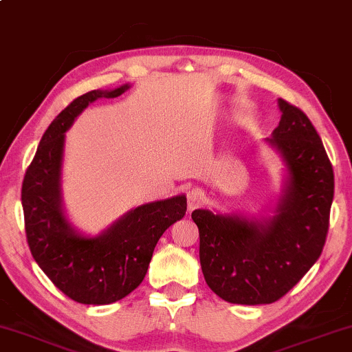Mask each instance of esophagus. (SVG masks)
Instances as JSON below:
<instances>
[{
    "label": "esophagus",
    "mask_w": 352,
    "mask_h": 352,
    "mask_svg": "<svg viewBox=\"0 0 352 352\" xmlns=\"http://www.w3.org/2000/svg\"><path fill=\"white\" fill-rule=\"evenodd\" d=\"M204 198V193L201 188H191L186 191V201H188V209H195Z\"/></svg>",
    "instance_id": "34e87169"
}]
</instances>
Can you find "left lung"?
Instances as JSON below:
<instances>
[{"mask_svg": "<svg viewBox=\"0 0 352 352\" xmlns=\"http://www.w3.org/2000/svg\"><path fill=\"white\" fill-rule=\"evenodd\" d=\"M278 106L282 119L267 142L287 164L288 180L275 214H191L206 283L227 302L278 301L316 264L329 233L333 167L309 117L282 98Z\"/></svg>", "mask_w": 352, "mask_h": 352, "instance_id": "left-lung-1", "label": "left lung"}]
</instances>
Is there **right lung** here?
Returning a JSON list of instances; mask_svg holds the SVG:
<instances>
[{"label":"right lung","instance_id":"1","mask_svg":"<svg viewBox=\"0 0 352 352\" xmlns=\"http://www.w3.org/2000/svg\"><path fill=\"white\" fill-rule=\"evenodd\" d=\"M130 85L75 98L51 122L22 184V208L30 252L48 278L74 301L111 304L133 292L146 275L162 233L186 212L185 195L138 206L98 236L78 233L65 219L60 167L65 132L98 98H117Z\"/></svg>","mask_w":352,"mask_h":352}]
</instances>
